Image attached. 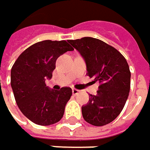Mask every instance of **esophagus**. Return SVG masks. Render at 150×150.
Returning <instances> with one entry per match:
<instances>
[{
  "mask_svg": "<svg viewBox=\"0 0 150 150\" xmlns=\"http://www.w3.org/2000/svg\"><path fill=\"white\" fill-rule=\"evenodd\" d=\"M79 92H80V91H79V90H77V89H75V88H73V94L74 95V96L77 95V94H78Z\"/></svg>",
  "mask_w": 150,
  "mask_h": 150,
  "instance_id": "1",
  "label": "esophagus"
}]
</instances>
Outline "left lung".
<instances>
[{
  "instance_id": "obj_1",
  "label": "left lung",
  "mask_w": 150,
  "mask_h": 150,
  "mask_svg": "<svg viewBox=\"0 0 150 150\" xmlns=\"http://www.w3.org/2000/svg\"><path fill=\"white\" fill-rule=\"evenodd\" d=\"M87 64V76L100 83L97 94H90L89 102L82 107L87 123L102 126L120 115L128 98L130 71L126 59L117 49L91 37L68 40Z\"/></svg>"
}]
</instances>
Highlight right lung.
Returning a JSON list of instances; mask_svg holds the SVG:
<instances>
[{"label": "right lung", "mask_w": 150, "mask_h": 150, "mask_svg": "<svg viewBox=\"0 0 150 150\" xmlns=\"http://www.w3.org/2000/svg\"><path fill=\"white\" fill-rule=\"evenodd\" d=\"M73 50L65 40H44L27 48L13 64L11 84L16 104L21 112L35 124L49 125L62 119L72 89L50 90L45 80L53 76L59 56Z\"/></svg>", "instance_id": "obj_1"}]
</instances>
